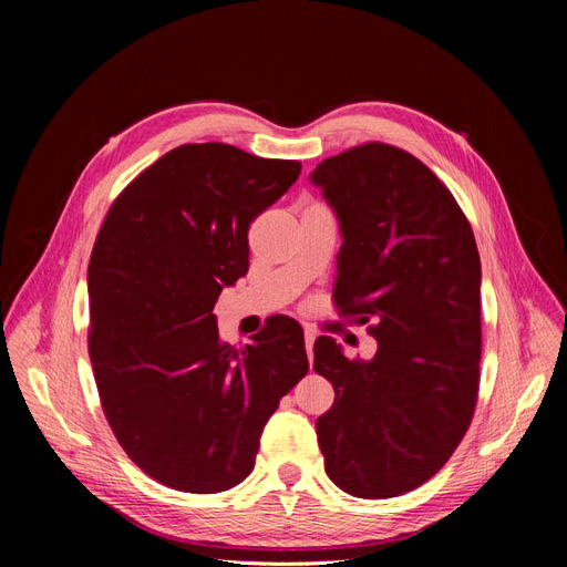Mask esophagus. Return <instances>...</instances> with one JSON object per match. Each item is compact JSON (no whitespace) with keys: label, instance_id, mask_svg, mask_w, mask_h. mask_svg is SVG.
<instances>
[{"label":"esophagus","instance_id":"obj_1","mask_svg":"<svg viewBox=\"0 0 567 567\" xmlns=\"http://www.w3.org/2000/svg\"><path fill=\"white\" fill-rule=\"evenodd\" d=\"M315 331H310V329H305V350H307V357H310V362H312V348H315Z\"/></svg>","mask_w":567,"mask_h":567}]
</instances>
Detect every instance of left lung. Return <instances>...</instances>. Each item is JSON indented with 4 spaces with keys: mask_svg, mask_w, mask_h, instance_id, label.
I'll list each match as a JSON object with an SVG mask.
<instances>
[{
    "mask_svg": "<svg viewBox=\"0 0 567 567\" xmlns=\"http://www.w3.org/2000/svg\"><path fill=\"white\" fill-rule=\"evenodd\" d=\"M342 234L333 300L373 321L371 359L329 336L315 371L336 390L317 419L323 468L359 499L416 489L466 435L480 383V255L452 192L411 153L371 142L310 175Z\"/></svg>",
    "mask_w": 567,
    "mask_h": 567,
    "instance_id": "1",
    "label": "left lung"
}]
</instances>
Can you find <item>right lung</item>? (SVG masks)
<instances>
[{"label": "right lung", "instance_id": "add662e5", "mask_svg": "<svg viewBox=\"0 0 567 567\" xmlns=\"http://www.w3.org/2000/svg\"><path fill=\"white\" fill-rule=\"evenodd\" d=\"M229 144H184L127 184L90 257V357L120 447L192 494L244 483L279 400L310 369L302 326L271 317L244 350L215 302L248 271L250 221L300 175Z\"/></svg>", "mask_w": 567, "mask_h": 567}]
</instances>
